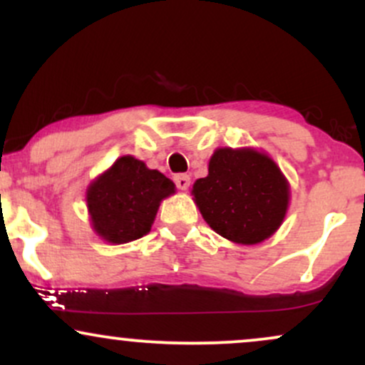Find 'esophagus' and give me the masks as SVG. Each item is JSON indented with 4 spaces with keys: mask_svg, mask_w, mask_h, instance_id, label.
<instances>
[{
    "mask_svg": "<svg viewBox=\"0 0 365 365\" xmlns=\"http://www.w3.org/2000/svg\"><path fill=\"white\" fill-rule=\"evenodd\" d=\"M173 182H175V185L180 188V190H187V188L190 187V177H188V175H185V173L175 175Z\"/></svg>",
    "mask_w": 365,
    "mask_h": 365,
    "instance_id": "esophagus-1",
    "label": "esophagus"
}]
</instances>
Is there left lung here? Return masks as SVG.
I'll return each mask as SVG.
<instances>
[{"instance_id": "1", "label": "left lung", "mask_w": 365, "mask_h": 365, "mask_svg": "<svg viewBox=\"0 0 365 365\" xmlns=\"http://www.w3.org/2000/svg\"><path fill=\"white\" fill-rule=\"evenodd\" d=\"M200 215L221 237L252 245L282 225L288 183L273 159L254 149H217L209 175L194 183Z\"/></svg>"}]
</instances>
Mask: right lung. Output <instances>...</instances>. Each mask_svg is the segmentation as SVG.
Listing matches in <instances>:
<instances>
[{
  "label": "right lung",
  "mask_w": 365,
  "mask_h": 365,
  "mask_svg": "<svg viewBox=\"0 0 365 365\" xmlns=\"http://www.w3.org/2000/svg\"><path fill=\"white\" fill-rule=\"evenodd\" d=\"M173 192L170 178L139 159H116L87 190L92 226L111 244L137 240L150 230L159 202Z\"/></svg>",
  "instance_id": "right-lung-1"
}]
</instances>
